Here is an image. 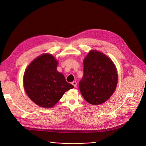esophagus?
Here are the masks:
<instances>
[{
  "mask_svg": "<svg viewBox=\"0 0 146 146\" xmlns=\"http://www.w3.org/2000/svg\"><path fill=\"white\" fill-rule=\"evenodd\" d=\"M72 84L74 87H76V86H77V82H76V81H73V82H72Z\"/></svg>",
  "mask_w": 146,
  "mask_h": 146,
  "instance_id": "esophagus-1",
  "label": "esophagus"
}]
</instances>
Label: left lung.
Here are the masks:
<instances>
[{
	"mask_svg": "<svg viewBox=\"0 0 146 146\" xmlns=\"http://www.w3.org/2000/svg\"><path fill=\"white\" fill-rule=\"evenodd\" d=\"M84 75L79 82L83 98L93 105L106 102L114 92L118 73L113 60L106 55L91 50L83 60Z\"/></svg>",
	"mask_w": 146,
	"mask_h": 146,
	"instance_id": "left-lung-1",
	"label": "left lung"
}]
</instances>
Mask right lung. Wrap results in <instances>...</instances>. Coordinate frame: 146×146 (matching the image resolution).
<instances>
[{"label":"right lung","instance_id":"1","mask_svg":"<svg viewBox=\"0 0 146 146\" xmlns=\"http://www.w3.org/2000/svg\"><path fill=\"white\" fill-rule=\"evenodd\" d=\"M58 60L51 54H41L27 66L23 76L24 90L37 106L51 108L65 92L74 88L57 69Z\"/></svg>","mask_w":146,"mask_h":146}]
</instances>
